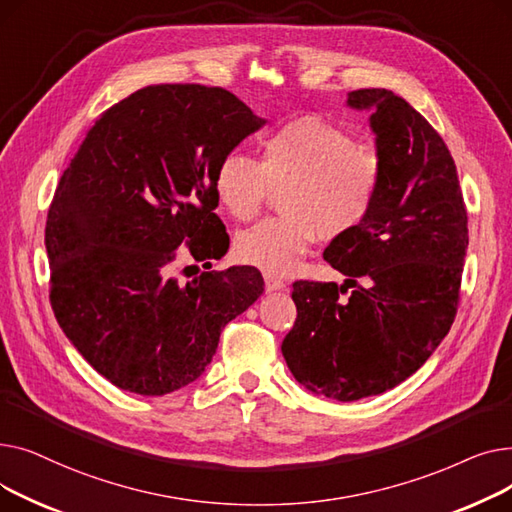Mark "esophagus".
<instances>
[{
  "label": "esophagus",
  "instance_id": "esophagus-1",
  "mask_svg": "<svg viewBox=\"0 0 512 512\" xmlns=\"http://www.w3.org/2000/svg\"><path fill=\"white\" fill-rule=\"evenodd\" d=\"M263 280H265V290H267V292H276V290L286 288V284H284L280 278L272 276V274H265Z\"/></svg>",
  "mask_w": 512,
  "mask_h": 512
}]
</instances>
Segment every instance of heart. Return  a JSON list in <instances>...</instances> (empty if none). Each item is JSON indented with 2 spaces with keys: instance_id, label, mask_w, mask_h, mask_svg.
Here are the masks:
<instances>
[{
  "instance_id": "obj_1",
  "label": "heart",
  "mask_w": 512,
  "mask_h": 512,
  "mask_svg": "<svg viewBox=\"0 0 512 512\" xmlns=\"http://www.w3.org/2000/svg\"><path fill=\"white\" fill-rule=\"evenodd\" d=\"M380 155L317 116L294 118L261 141L259 164L232 151L220 159L213 191L238 222L259 213L270 191H280L276 218L240 232V261L276 276L297 270L311 242L340 238L365 224L380 197Z\"/></svg>"
}]
</instances>
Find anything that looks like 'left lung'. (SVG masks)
<instances>
[{
    "instance_id": "1",
    "label": "left lung",
    "mask_w": 512,
    "mask_h": 512,
    "mask_svg": "<svg viewBox=\"0 0 512 512\" xmlns=\"http://www.w3.org/2000/svg\"><path fill=\"white\" fill-rule=\"evenodd\" d=\"M346 105L371 112L382 191L365 224L324 251L344 284H292L297 321L282 355L299 384L351 402L405 382L444 340L469 230L454 159L434 126L388 89L351 91Z\"/></svg>"
}]
</instances>
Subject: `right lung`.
Instances as JSON below:
<instances>
[{"label": "right lung", "mask_w": 512, "mask_h": 512, "mask_svg": "<svg viewBox=\"0 0 512 512\" xmlns=\"http://www.w3.org/2000/svg\"><path fill=\"white\" fill-rule=\"evenodd\" d=\"M263 124L226 89L153 85L103 112L64 170L45 226L51 309L120 390L164 396L195 382L228 321L261 297L249 265L186 284L172 270L180 253L228 251L213 174Z\"/></svg>", "instance_id": "1"}]
</instances>
